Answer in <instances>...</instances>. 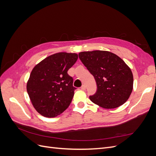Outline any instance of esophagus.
Segmentation results:
<instances>
[{
    "mask_svg": "<svg viewBox=\"0 0 156 156\" xmlns=\"http://www.w3.org/2000/svg\"><path fill=\"white\" fill-rule=\"evenodd\" d=\"M81 89L82 90H86V86L84 85V84H83L82 87H81Z\"/></svg>",
    "mask_w": 156,
    "mask_h": 156,
    "instance_id": "esophagus-1",
    "label": "esophagus"
}]
</instances>
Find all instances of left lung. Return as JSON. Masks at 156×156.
<instances>
[{"instance_id": "left-lung-1", "label": "left lung", "mask_w": 156, "mask_h": 156, "mask_svg": "<svg viewBox=\"0 0 156 156\" xmlns=\"http://www.w3.org/2000/svg\"><path fill=\"white\" fill-rule=\"evenodd\" d=\"M79 57L96 80L97 91L89 97L93 103L104 108H115L128 100L133 90V73L119 56L97 50L81 52Z\"/></svg>"}]
</instances>
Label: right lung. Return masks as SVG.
<instances>
[{
  "instance_id": "add662e5",
  "label": "right lung",
  "mask_w": 156,
  "mask_h": 156,
  "mask_svg": "<svg viewBox=\"0 0 156 156\" xmlns=\"http://www.w3.org/2000/svg\"><path fill=\"white\" fill-rule=\"evenodd\" d=\"M77 58L76 53L61 52L48 56L32 69L27 90L33 107L41 115L53 118L69 107L76 88L68 71Z\"/></svg>"
}]
</instances>
